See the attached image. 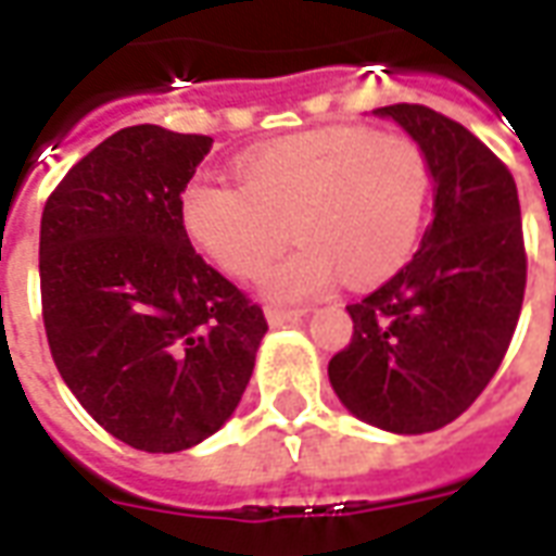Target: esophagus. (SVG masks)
Segmentation results:
<instances>
[{"label":"esophagus","instance_id":"obj_1","mask_svg":"<svg viewBox=\"0 0 556 556\" xmlns=\"http://www.w3.org/2000/svg\"><path fill=\"white\" fill-rule=\"evenodd\" d=\"M306 309H282V306H267L265 309V318L270 327H282V325H291V321H301Z\"/></svg>","mask_w":556,"mask_h":556}]
</instances>
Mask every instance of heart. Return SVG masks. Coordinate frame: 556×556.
Instances as JSON below:
<instances>
[{"label":"heart","mask_w":556,"mask_h":556,"mask_svg":"<svg viewBox=\"0 0 556 556\" xmlns=\"http://www.w3.org/2000/svg\"><path fill=\"white\" fill-rule=\"evenodd\" d=\"M241 187L193 178L178 199L187 238L231 277L270 267L262 291L303 301L333 286L339 270L366 286L396 274L417 243L429 199V163L408 137L369 127H330L282 139L238 160Z\"/></svg>","instance_id":"1"}]
</instances>
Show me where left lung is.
Wrapping results in <instances>:
<instances>
[{
    "mask_svg": "<svg viewBox=\"0 0 556 556\" xmlns=\"http://www.w3.org/2000/svg\"><path fill=\"white\" fill-rule=\"evenodd\" d=\"M426 154L431 223L396 277L361 303L327 366L339 402L393 434L443 429L485 390L521 315V207L509 169L467 127L419 103L372 110Z\"/></svg>",
    "mask_w": 556,
    "mask_h": 556,
    "instance_id": "8db88e82",
    "label": "left lung"
}]
</instances>
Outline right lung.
I'll list each match as a JSON object with an SVG mask.
<instances>
[{
  "instance_id": "add662e5",
  "label": "right lung",
  "mask_w": 556,
  "mask_h": 556,
  "mask_svg": "<svg viewBox=\"0 0 556 556\" xmlns=\"http://www.w3.org/2000/svg\"><path fill=\"white\" fill-rule=\"evenodd\" d=\"M211 137L118 130L67 172L41 217V303L59 375L113 438L181 453L235 414L265 313L205 265L178 199Z\"/></svg>"
}]
</instances>
